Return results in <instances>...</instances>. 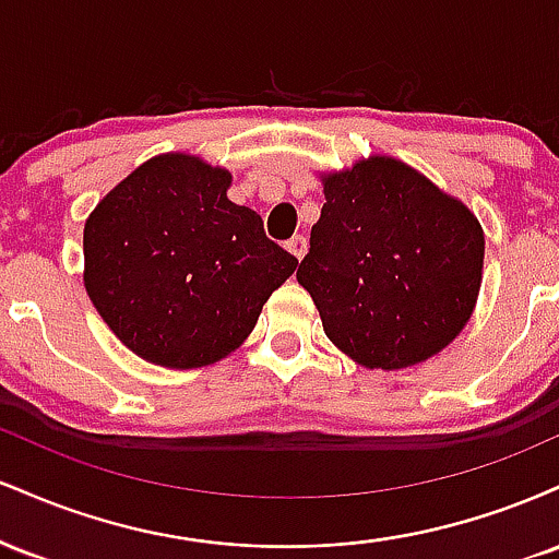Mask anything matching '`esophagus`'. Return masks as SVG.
Returning a JSON list of instances; mask_svg holds the SVG:
<instances>
[{
  "label": "esophagus",
  "mask_w": 559,
  "mask_h": 559,
  "mask_svg": "<svg viewBox=\"0 0 559 559\" xmlns=\"http://www.w3.org/2000/svg\"><path fill=\"white\" fill-rule=\"evenodd\" d=\"M286 249L294 254V258L301 260V258H305V252H307V239H305V236H292V239L286 241Z\"/></svg>",
  "instance_id": "1"
}]
</instances>
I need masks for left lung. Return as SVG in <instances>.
I'll list each match as a JSON object with an SVG mask.
<instances>
[{
    "label": "left lung",
    "mask_w": 559,
    "mask_h": 559,
    "mask_svg": "<svg viewBox=\"0 0 559 559\" xmlns=\"http://www.w3.org/2000/svg\"><path fill=\"white\" fill-rule=\"evenodd\" d=\"M325 204L297 281L325 336L362 368L402 370L452 344L476 310L484 228L402 159L323 173Z\"/></svg>",
    "instance_id": "1"
}]
</instances>
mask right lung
Masks as SVG:
<instances>
[{
	"mask_svg": "<svg viewBox=\"0 0 559 559\" xmlns=\"http://www.w3.org/2000/svg\"><path fill=\"white\" fill-rule=\"evenodd\" d=\"M230 173L168 152L139 165L83 226V286L133 355L163 368L239 349L262 305L297 271L254 210L228 199Z\"/></svg>",
	"mask_w": 559,
	"mask_h": 559,
	"instance_id": "right-lung-1",
	"label": "right lung"
}]
</instances>
